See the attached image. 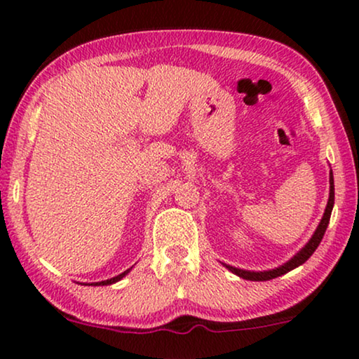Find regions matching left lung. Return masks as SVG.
<instances>
[{
  "instance_id": "obj_1",
  "label": "left lung",
  "mask_w": 359,
  "mask_h": 359,
  "mask_svg": "<svg viewBox=\"0 0 359 359\" xmlns=\"http://www.w3.org/2000/svg\"><path fill=\"white\" fill-rule=\"evenodd\" d=\"M333 204H335V186H333V173L330 170V193H328V203H327L325 212H323L322 219H320V224L317 225L316 232H313L311 240H309V242L304 245V247L299 250V252L294 255L291 259H287V262L281 264V266H278L274 269H266V271H248V269H240V268L230 266V264H225V263H222V264L229 269L230 273L237 274L238 278L248 279V281H269V279L283 276V274L289 273L291 269L301 266V264L306 263L307 259L312 257V253L316 252L318 245H320L322 238H323V233H325V230L328 227V222H330Z\"/></svg>"
}]
</instances>
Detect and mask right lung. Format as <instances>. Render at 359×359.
<instances>
[{"mask_svg":"<svg viewBox=\"0 0 359 359\" xmlns=\"http://www.w3.org/2000/svg\"><path fill=\"white\" fill-rule=\"evenodd\" d=\"M130 269H132V268H129V269H126V271H124V273L117 274V276H114V278H111V279H106V281H100V283H91V284H85V286H109V284H114V283H117V281H121V279H122V278H124L127 273H130Z\"/></svg>","mask_w":359,"mask_h":359,"instance_id":"right-lung-1","label":"right lung"}]
</instances>
